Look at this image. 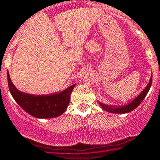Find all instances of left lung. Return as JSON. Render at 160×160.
<instances>
[{"label":"left lung","mask_w":160,"mask_h":160,"mask_svg":"<svg viewBox=\"0 0 160 160\" xmlns=\"http://www.w3.org/2000/svg\"><path fill=\"white\" fill-rule=\"evenodd\" d=\"M151 84L152 75L150 76L149 84L143 89V91H141V93H140V94L137 97H136L133 100L131 101L129 103H127L126 105H122V106H113L112 105H112L104 104V103H102V102H99V101H98V103H99V105H100L102 109L106 112H112V113H127V112H130L132 110H134L135 108H136L139 105L141 104V102L144 100V98H145V96H146V94H147L149 90H150Z\"/></svg>","instance_id":"left-lung-1"}]
</instances>
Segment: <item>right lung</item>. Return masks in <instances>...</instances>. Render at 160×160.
<instances>
[{"mask_svg":"<svg viewBox=\"0 0 160 160\" xmlns=\"http://www.w3.org/2000/svg\"><path fill=\"white\" fill-rule=\"evenodd\" d=\"M8 86L11 95L20 107L36 118H52L61 116L68 107L71 93L76 84L64 90L50 94L36 95L19 91L10 80L7 72Z\"/></svg>","mask_w":160,"mask_h":160,"instance_id":"right-lung-1","label":"right lung"}]
</instances>
